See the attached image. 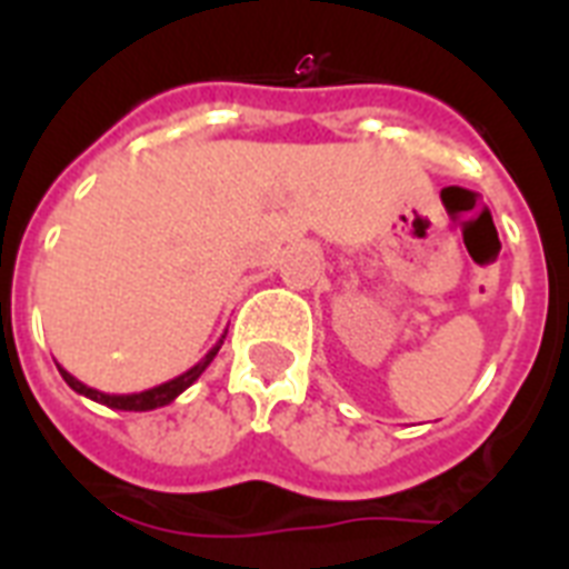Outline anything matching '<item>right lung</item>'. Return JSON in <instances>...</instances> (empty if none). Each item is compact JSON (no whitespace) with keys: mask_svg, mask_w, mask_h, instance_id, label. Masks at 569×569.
<instances>
[{"mask_svg":"<svg viewBox=\"0 0 569 569\" xmlns=\"http://www.w3.org/2000/svg\"><path fill=\"white\" fill-rule=\"evenodd\" d=\"M223 337H227V333H223ZM223 337L214 342L212 351H209L200 363L191 366L189 372H182L180 378L168 380V383H159V387L153 389H144V392H132V396H111V392H100V389L88 387V383H82L79 378H73V375L67 372V369H61V366H58V372H61V378L67 380V387L76 389L79 396L91 398V401H100V405L114 407V410H156V407L171 405L173 398L180 396V392H186V389H189L191 383L206 372V366L212 363L214 355H218V348L223 346Z\"/></svg>","mask_w":569,"mask_h":569,"instance_id":"right-lung-1","label":"right lung"}]
</instances>
